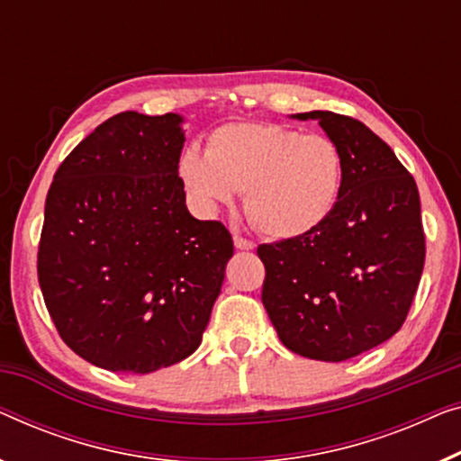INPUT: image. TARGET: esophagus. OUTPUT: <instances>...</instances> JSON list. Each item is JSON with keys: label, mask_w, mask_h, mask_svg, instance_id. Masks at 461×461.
Segmentation results:
<instances>
[{"label": "esophagus", "mask_w": 461, "mask_h": 461, "mask_svg": "<svg viewBox=\"0 0 461 461\" xmlns=\"http://www.w3.org/2000/svg\"><path fill=\"white\" fill-rule=\"evenodd\" d=\"M235 247H237V249H241V251H251L253 247H256V243L249 241V239H245V237L235 235Z\"/></svg>", "instance_id": "1"}]
</instances>
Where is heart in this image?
Masks as SVG:
<instances>
[{
  "instance_id": "obj_1",
  "label": "heart",
  "mask_w": 461,
  "mask_h": 461,
  "mask_svg": "<svg viewBox=\"0 0 461 461\" xmlns=\"http://www.w3.org/2000/svg\"><path fill=\"white\" fill-rule=\"evenodd\" d=\"M178 178L202 214H216L245 191V214L270 239H299L320 229L343 191V153L332 139L283 124L220 126L208 148H185Z\"/></svg>"
}]
</instances>
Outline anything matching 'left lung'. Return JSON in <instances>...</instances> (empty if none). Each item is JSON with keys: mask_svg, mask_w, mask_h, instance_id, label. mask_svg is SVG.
I'll list each match as a JSON object with an SVG mask.
<instances>
[{"mask_svg": "<svg viewBox=\"0 0 461 461\" xmlns=\"http://www.w3.org/2000/svg\"><path fill=\"white\" fill-rule=\"evenodd\" d=\"M343 153L345 178L330 218L310 235L259 245L262 302L286 349L345 362L402 329L424 268L413 176L356 118L313 110Z\"/></svg>", "mask_w": 461, "mask_h": 461, "instance_id": "obj_1", "label": "left lung"}]
</instances>
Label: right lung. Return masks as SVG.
<instances>
[{"label":"right lung","instance_id":"right-lung-1","mask_svg":"<svg viewBox=\"0 0 461 461\" xmlns=\"http://www.w3.org/2000/svg\"><path fill=\"white\" fill-rule=\"evenodd\" d=\"M183 116L120 114L59 166L37 272L59 337L112 372L149 375L202 343L232 237L185 203Z\"/></svg>","mask_w":461,"mask_h":461}]
</instances>
